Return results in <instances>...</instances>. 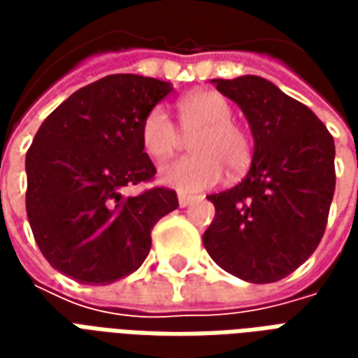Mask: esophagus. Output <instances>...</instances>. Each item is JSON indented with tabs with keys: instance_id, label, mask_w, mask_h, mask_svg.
<instances>
[{
	"instance_id": "obj_1",
	"label": "esophagus",
	"mask_w": 358,
	"mask_h": 358,
	"mask_svg": "<svg viewBox=\"0 0 358 358\" xmlns=\"http://www.w3.org/2000/svg\"><path fill=\"white\" fill-rule=\"evenodd\" d=\"M192 201H194V197H192V195L178 194V205H180V207H187V205H189Z\"/></svg>"
}]
</instances>
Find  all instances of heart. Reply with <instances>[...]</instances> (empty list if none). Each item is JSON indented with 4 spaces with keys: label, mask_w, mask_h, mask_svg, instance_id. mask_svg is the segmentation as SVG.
Returning <instances> with one entry per match:
<instances>
[{
    "label": "heart",
    "mask_w": 358,
    "mask_h": 358,
    "mask_svg": "<svg viewBox=\"0 0 358 358\" xmlns=\"http://www.w3.org/2000/svg\"><path fill=\"white\" fill-rule=\"evenodd\" d=\"M180 128L194 138V155L176 159L159 171L164 186L180 194H197L218 184L228 169L230 176H240L253 161V140L236 124L234 109L224 95L217 92H195L178 101ZM182 134L169 113L161 107L149 110L141 124V145L153 159H166L178 149Z\"/></svg>",
    "instance_id": "b5f03b06"
}]
</instances>
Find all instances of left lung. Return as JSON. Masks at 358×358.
Returning a JSON list of instances; mask_svg holds the SVG:
<instances>
[{"instance_id":"left-lung-1","label":"left lung","mask_w":358,"mask_h":358,"mask_svg":"<svg viewBox=\"0 0 358 358\" xmlns=\"http://www.w3.org/2000/svg\"><path fill=\"white\" fill-rule=\"evenodd\" d=\"M213 84L240 105L255 148L248 176L209 195L217 213L203 245L234 276L278 282L322 240L336 189L334 138L307 105L266 78L245 74Z\"/></svg>"}]
</instances>
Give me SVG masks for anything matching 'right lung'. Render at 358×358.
Returning a JSON list of instances; mask_svg holds the SVG:
<instances>
[{"instance_id":"obj_1","label":"right lung","mask_w":358,"mask_h":358,"mask_svg":"<svg viewBox=\"0 0 358 358\" xmlns=\"http://www.w3.org/2000/svg\"><path fill=\"white\" fill-rule=\"evenodd\" d=\"M171 92V82L110 74L74 92L36 132L27 153L28 222L65 276L107 285L132 274L149 255L157 220L178 207L166 187L122 195L155 176L141 124Z\"/></svg>"}]
</instances>
